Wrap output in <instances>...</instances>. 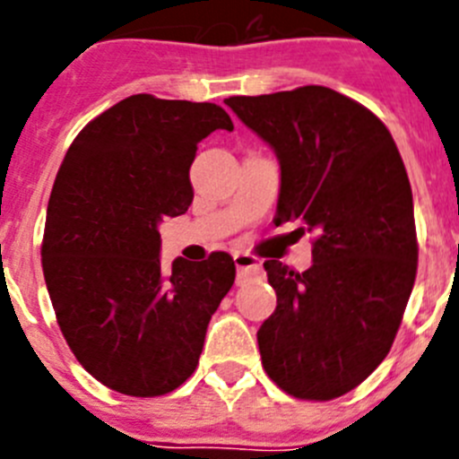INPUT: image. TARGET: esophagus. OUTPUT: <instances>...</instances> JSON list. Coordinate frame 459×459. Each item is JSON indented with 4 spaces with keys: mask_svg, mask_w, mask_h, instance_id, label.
<instances>
[{
    "mask_svg": "<svg viewBox=\"0 0 459 459\" xmlns=\"http://www.w3.org/2000/svg\"><path fill=\"white\" fill-rule=\"evenodd\" d=\"M233 262L238 266V280H244L248 275H255L262 271V262L257 257L248 255V253H233Z\"/></svg>",
    "mask_w": 459,
    "mask_h": 459,
    "instance_id": "1",
    "label": "esophagus"
}]
</instances>
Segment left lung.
Here are the masks:
<instances>
[{
  "label": "left lung",
  "instance_id": "left-lung-1",
  "mask_svg": "<svg viewBox=\"0 0 459 459\" xmlns=\"http://www.w3.org/2000/svg\"><path fill=\"white\" fill-rule=\"evenodd\" d=\"M224 104L275 151V224L313 233L304 273L266 259L275 313L259 326L268 377L299 400L353 391L391 351L418 271L413 193L388 128L326 86Z\"/></svg>",
  "mask_w": 459,
  "mask_h": 459
}]
</instances>
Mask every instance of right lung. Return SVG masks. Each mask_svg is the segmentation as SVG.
<instances>
[{
    "label": "right lung",
    "mask_w": 459,
    "mask_h": 459,
    "mask_svg": "<svg viewBox=\"0 0 459 459\" xmlns=\"http://www.w3.org/2000/svg\"><path fill=\"white\" fill-rule=\"evenodd\" d=\"M233 131L208 101L131 95L82 128L46 211L41 268L77 362L113 391L155 397L200 362L211 316L235 281L229 253L160 264V221L188 211L197 143Z\"/></svg>",
    "instance_id": "right-lung-1"
}]
</instances>
